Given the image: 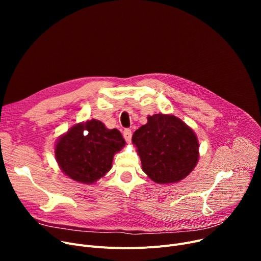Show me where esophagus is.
<instances>
[{"instance_id":"34e87169","label":"esophagus","mask_w":261,"mask_h":261,"mask_svg":"<svg viewBox=\"0 0 261 261\" xmlns=\"http://www.w3.org/2000/svg\"><path fill=\"white\" fill-rule=\"evenodd\" d=\"M122 135H123V139L126 140L127 143H130L131 142V139H132V132L130 129H125L122 132Z\"/></svg>"}]
</instances>
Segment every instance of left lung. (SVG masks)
Masks as SVG:
<instances>
[{
	"label": "left lung",
	"mask_w": 261,
	"mask_h": 261,
	"mask_svg": "<svg viewBox=\"0 0 261 261\" xmlns=\"http://www.w3.org/2000/svg\"><path fill=\"white\" fill-rule=\"evenodd\" d=\"M144 172L159 184L176 183L196 167L199 142L195 132L173 115L148 116L132 136Z\"/></svg>",
	"instance_id": "obj_1"
}]
</instances>
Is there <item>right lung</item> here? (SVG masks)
I'll use <instances>...</instances> for the list:
<instances>
[{
	"instance_id": "right-lung-1",
	"label": "right lung",
	"mask_w": 261,
	"mask_h": 261,
	"mask_svg": "<svg viewBox=\"0 0 261 261\" xmlns=\"http://www.w3.org/2000/svg\"><path fill=\"white\" fill-rule=\"evenodd\" d=\"M125 144L117 129H107L101 121L92 119L77 123L62 135L55 155L68 177L92 184L111 169L114 154Z\"/></svg>"
}]
</instances>
